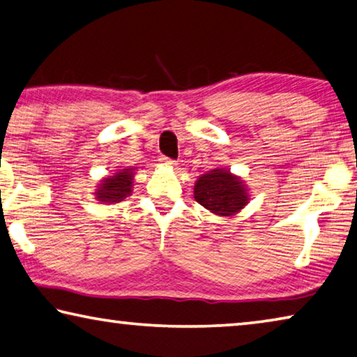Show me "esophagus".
<instances>
[{"instance_id":"esophagus-1","label":"esophagus","mask_w":357,"mask_h":357,"mask_svg":"<svg viewBox=\"0 0 357 357\" xmlns=\"http://www.w3.org/2000/svg\"><path fill=\"white\" fill-rule=\"evenodd\" d=\"M158 160H160L162 165H165V167H176V162L172 160V158H168V157H160Z\"/></svg>"}]
</instances>
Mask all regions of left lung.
<instances>
[{
    "instance_id": "left-lung-1",
    "label": "left lung",
    "mask_w": 357,
    "mask_h": 357,
    "mask_svg": "<svg viewBox=\"0 0 357 357\" xmlns=\"http://www.w3.org/2000/svg\"><path fill=\"white\" fill-rule=\"evenodd\" d=\"M194 199L216 216H235L251 195L245 181L229 168H214L195 181Z\"/></svg>"
}]
</instances>
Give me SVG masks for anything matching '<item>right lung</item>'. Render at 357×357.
<instances>
[{
	"mask_svg": "<svg viewBox=\"0 0 357 357\" xmlns=\"http://www.w3.org/2000/svg\"><path fill=\"white\" fill-rule=\"evenodd\" d=\"M135 172H137L135 168H122L109 176L100 179L98 184L95 185V200L109 203V205L126 200L133 192Z\"/></svg>",
	"mask_w": 357,
	"mask_h": 357,
	"instance_id": "add662e5",
	"label": "right lung"
}]
</instances>
